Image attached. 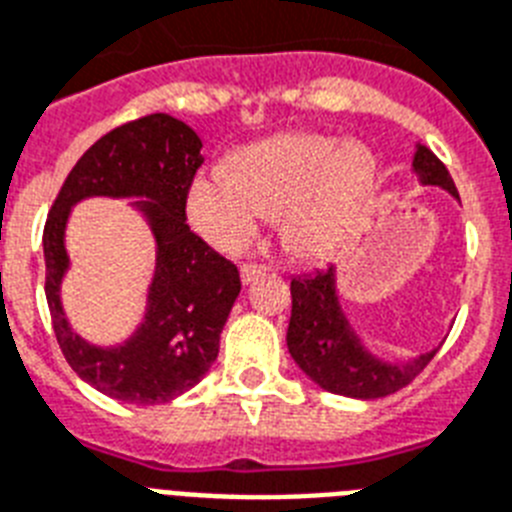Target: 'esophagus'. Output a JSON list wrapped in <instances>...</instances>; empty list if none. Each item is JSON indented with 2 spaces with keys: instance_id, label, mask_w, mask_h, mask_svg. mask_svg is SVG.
Instances as JSON below:
<instances>
[{
  "instance_id": "34e87169",
  "label": "esophagus",
  "mask_w": 512,
  "mask_h": 512,
  "mask_svg": "<svg viewBox=\"0 0 512 512\" xmlns=\"http://www.w3.org/2000/svg\"><path fill=\"white\" fill-rule=\"evenodd\" d=\"M266 272H269L266 264H243L240 266V279H243V285H251L253 279H259Z\"/></svg>"
}]
</instances>
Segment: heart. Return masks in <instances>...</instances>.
<instances>
[{
  "instance_id": "heart-1",
  "label": "heart",
  "mask_w": 512,
  "mask_h": 512,
  "mask_svg": "<svg viewBox=\"0 0 512 512\" xmlns=\"http://www.w3.org/2000/svg\"><path fill=\"white\" fill-rule=\"evenodd\" d=\"M375 157L323 134H282L191 181L186 212L220 251H240L261 222L282 214V238L300 259H326L347 243L375 191Z\"/></svg>"
}]
</instances>
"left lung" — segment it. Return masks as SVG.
Instances as JSON below:
<instances>
[{
  "mask_svg": "<svg viewBox=\"0 0 512 512\" xmlns=\"http://www.w3.org/2000/svg\"><path fill=\"white\" fill-rule=\"evenodd\" d=\"M414 173L422 183L440 186L458 199V189L448 168L425 144H419L414 152ZM290 292L292 316L287 326V347L300 370L323 391L352 399H381L409 386L438 352L432 349L404 365H393L370 355L355 331L349 329L347 316L339 308L334 266L326 272L295 277L290 282Z\"/></svg>",
  "mask_w": 512,
  "mask_h": 512,
  "instance_id": "8db88e82",
  "label": "left lung"
}]
</instances>
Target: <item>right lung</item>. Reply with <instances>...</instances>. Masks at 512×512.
I'll use <instances>...</instances> for the list:
<instances>
[{"instance_id": "obj_1", "label": "right lung", "mask_w": 512, "mask_h": 512, "mask_svg": "<svg viewBox=\"0 0 512 512\" xmlns=\"http://www.w3.org/2000/svg\"><path fill=\"white\" fill-rule=\"evenodd\" d=\"M202 139L168 113L111 129L77 160L43 227L46 300L56 342L82 381L126 404H165L202 381L220 352V334L240 292L233 261L209 248L186 222V196L202 168ZM87 195H147L138 203L158 240L156 279L143 326L121 348L87 345L68 329L58 300L68 260L63 227Z\"/></svg>"}]
</instances>
